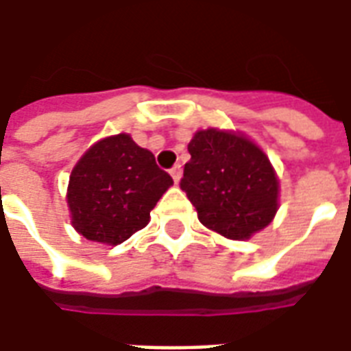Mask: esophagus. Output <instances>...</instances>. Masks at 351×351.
<instances>
[{"instance_id": "obj_1", "label": "esophagus", "mask_w": 351, "mask_h": 351, "mask_svg": "<svg viewBox=\"0 0 351 351\" xmlns=\"http://www.w3.org/2000/svg\"><path fill=\"white\" fill-rule=\"evenodd\" d=\"M169 173H171V176H173V180H175V182H180V178H182V167H180V165H175V167L171 169Z\"/></svg>"}]
</instances>
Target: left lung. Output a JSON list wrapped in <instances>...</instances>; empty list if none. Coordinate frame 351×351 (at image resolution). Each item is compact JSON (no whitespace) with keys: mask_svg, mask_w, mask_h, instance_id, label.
Here are the masks:
<instances>
[{"mask_svg":"<svg viewBox=\"0 0 351 351\" xmlns=\"http://www.w3.org/2000/svg\"><path fill=\"white\" fill-rule=\"evenodd\" d=\"M180 188L199 221L228 239H250L278 208V180L271 161L252 141L218 130L197 131L188 145Z\"/></svg>","mask_w":351,"mask_h":351,"instance_id":"obj_1","label":"left lung"}]
</instances>
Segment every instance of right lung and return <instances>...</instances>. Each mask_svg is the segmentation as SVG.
<instances>
[{"mask_svg":"<svg viewBox=\"0 0 351 351\" xmlns=\"http://www.w3.org/2000/svg\"><path fill=\"white\" fill-rule=\"evenodd\" d=\"M173 178L125 133L93 145L69 178L73 226L88 241L120 244L150 221Z\"/></svg>","mask_w":351,"mask_h":351,"instance_id":"add662e5","label":"right lung"}]
</instances>
